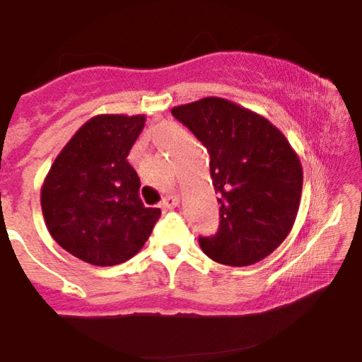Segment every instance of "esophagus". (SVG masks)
Returning a JSON list of instances; mask_svg holds the SVG:
<instances>
[{
  "instance_id": "esophagus-1",
  "label": "esophagus",
  "mask_w": 362,
  "mask_h": 362,
  "mask_svg": "<svg viewBox=\"0 0 362 362\" xmlns=\"http://www.w3.org/2000/svg\"><path fill=\"white\" fill-rule=\"evenodd\" d=\"M178 204H180V194H178L177 190L170 192L167 197L161 201V207H163V209H173V207H177Z\"/></svg>"
}]
</instances>
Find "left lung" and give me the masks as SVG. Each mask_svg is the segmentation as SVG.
I'll return each instance as SVG.
<instances>
[{
  "instance_id": "1",
  "label": "left lung",
  "mask_w": 362,
  "mask_h": 362,
  "mask_svg": "<svg viewBox=\"0 0 362 362\" xmlns=\"http://www.w3.org/2000/svg\"><path fill=\"white\" fill-rule=\"evenodd\" d=\"M209 151L219 202L214 236H199L209 259L250 265L276 250L300 209L303 168L286 136L255 112L219 97L172 109Z\"/></svg>"
}]
</instances>
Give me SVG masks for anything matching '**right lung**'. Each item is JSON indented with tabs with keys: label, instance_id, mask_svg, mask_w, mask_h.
Returning <instances> with one entry per match:
<instances>
[{
	"label": "right lung",
	"instance_id": "obj_1",
	"mask_svg": "<svg viewBox=\"0 0 362 362\" xmlns=\"http://www.w3.org/2000/svg\"><path fill=\"white\" fill-rule=\"evenodd\" d=\"M144 122V115H95L51 165L40 190L42 214L52 238L76 259L122 264L143 248L160 218L158 207H144L127 161Z\"/></svg>",
	"mask_w": 362,
	"mask_h": 362
}]
</instances>
